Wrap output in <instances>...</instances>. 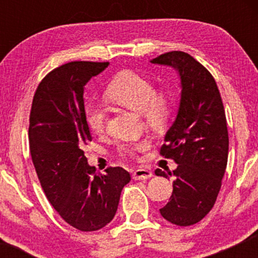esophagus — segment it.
I'll use <instances>...</instances> for the list:
<instances>
[{
  "label": "esophagus",
  "instance_id": "esophagus-1",
  "mask_svg": "<svg viewBox=\"0 0 258 258\" xmlns=\"http://www.w3.org/2000/svg\"><path fill=\"white\" fill-rule=\"evenodd\" d=\"M150 177H153V172L147 168H138L133 172V179H148Z\"/></svg>",
  "mask_w": 258,
  "mask_h": 258
}]
</instances>
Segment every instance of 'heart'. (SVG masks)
<instances>
[{
	"label": "heart",
	"instance_id": "obj_1",
	"mask_svg": "<svg viewBox=\"0 0 258 258\" xmlns=\"http://www.w3.org/2000/svg\"><path fill=\"white\" fill-rule=\"evenodd\" d=\"M105 94L111 102L143 114L147 123L153 127L161 126L170 112V102L166 94L156 92L152 80L133 70L117 74L109 84ZM86 120L92 132L104 131L108 121L104 106L99 104L88 106ZM147 147V142H141L133 147H122L121 153L135 155L136 152H141Z\"/></svg>",
	"mask_w": 258,
	"mask_h": 258
}]
</instances>
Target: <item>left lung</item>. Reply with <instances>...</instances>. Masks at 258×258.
Instances as JSON below:
<instances>
[{
	"label": "left lung",
	"mask_w": 258,
	"mask_h": 258,
	"mask_svg": "<svg viewBox=\"0 0 258 258\" xmlns=\"http://www.w3.org/2000/svg\"><path fill=\"white\" fill-rule=\"evenodd\" d=\"M173 68L179 76L176 119L165 135L161 155L174 160L173 173L156 168V176H173V191L160 214L177 226L203 220L215 205L227 167V120L214 76L188 53L173 51L150 60Z\"/></svg>",
	"instance_id": "1"
}]
</instances>
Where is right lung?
<instances>
[{
	"instance_id": "obj_1",
	"label": "right lung",
	"mask_w": 258,
	"mask_h": 258,
	"mask_svg": "<svg viewBox=\"0 0 258 258\" xmlns=\"http://www.w3.org/2000/svg\"><path fill=\"white\" fill-rule=\"evenodd\" d=\"M109 63L72 61L46 75L32 100L30 154L44 194L60 217L81 232L105 227L131 180L122 167L96 173L85 156L92 141L85 111L87 82Z\"/></svg>"
}]
</instances>
